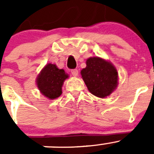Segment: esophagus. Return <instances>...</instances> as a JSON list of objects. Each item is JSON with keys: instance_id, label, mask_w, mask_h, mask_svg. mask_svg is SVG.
I'll return each instance as SVG.
<instances>
[{"instance_id": "obj_1", "label": "esophagus", "mask_w": 154, "mask_h": 154, "mask_svg": "<svg viewBox=\"0 0 154 154\" xmlns=\"http://www.w3.org/2000/svg\"><path fill=\"white\" fill-rule=\"evenodd\" d=\"M71 74H72V75L74 76V77H77L79 72L77 69H73V70H71Z\"/></svg>"}]
</instances>
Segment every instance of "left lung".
<instances>
[{"instance_id":"obj_1","label":"left lung","mask_w":154,"mask_h":154,"mask_svg":"<svg viewBox=\"0 0 154 154\" xmlns=\"http://www.w3.org/2000/svg\"><path fill=\"white\" fill-rule=\"evenodd\" d=\"M87 67L80 71L89 91L99 98H106L116 90L119 84L117 69L110 61L100 57H89Z\"/></svg>"}]
</instances>
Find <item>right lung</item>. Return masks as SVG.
Listing matches in <instances>:
<instances>
[{
	"label": "right lung",
	"mask_w": 154,
	"mask_h": 154,
	"mask_svg": "<svg viewBox=\"0 0 154 154\" xmlns=\"http://www.w3.org/2000/svg\"><path fill=\"white\" fill-rule=\"evenodd\" d=\"M69 75L64 69H59L56 64L48 63L45 66L36 77V85L40 93L49 100H54L62 93V86Z\"/></svg>",
	"instance_id": "1"
}]
</instances>
